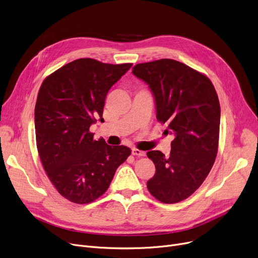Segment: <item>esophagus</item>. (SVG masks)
I'll list each match as a JSON object with an SVG mask.
<instances>
[{
  "label": "esophagus",
  "instance_id": "1",
  "mask_svg": "<svg viewBox=\"0 0 258 258\" xmlns=\"http://www.w3.org/2000/svg\"><path fill=\"white\" fill-rule=\"evenodd\" d=\"M132 154H133L134 156H138V157H143V156H145V152L140 151V150H138V148H133V150H132Z\"/></svg>",
  "mask_w": 258,
  "mask_h": 258
}]
</instances>
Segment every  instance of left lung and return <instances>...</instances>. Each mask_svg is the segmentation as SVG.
Segmentation results:
<instances>
[{"mask_svg": "<svg viewBox=\"0 0 258 258\" xmlns=\"http://www.w3.org/2000/svg\"><path fill=\"white\" fill-rule=\"evenodd\" d=\"M132 73L150 87L157 120L174 136L169 157L160 151L146 154L156 166L147 189L165 204L181 202L204 182L218 154V94L207 76L173 59L138 63Z\"/></svg>", "mask_w": 258, "mask_h": 258, "instance_id": "left-lung-1", "label": "left lung"}]
</instances>
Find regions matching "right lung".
I'll use <instances>...</instances> for the list:
<instances>
[{"label": "right lung", "mask_w": 258, "mask_h": 258, "mask_svg": "<svg viewBox=\"0 0 258 258\" xmlns=\"http://www.w3.org/2000/svg\"><path fill=\"white\" fill-rule=\"evenodd\" d=\"M131 67L79 58L49 75L38 91L34 110L38 155L54 187L76 204L102 196L131 155L128 147L94 140L90 132L97 119L103 120L108 90Z\"/></svg>", "instance_id": "1"}]
</instances>
